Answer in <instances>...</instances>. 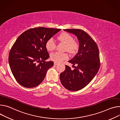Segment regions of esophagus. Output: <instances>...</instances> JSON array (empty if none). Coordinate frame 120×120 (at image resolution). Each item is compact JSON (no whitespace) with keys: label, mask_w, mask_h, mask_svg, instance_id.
<instances>
[{"label":"esophagus","mask_w":120,"mask_h":120,"mask_svg":"<svg viewBox=\"0 0 120 120\" xmlns=\"http://www.w3.org/2000/svg\"><path fill=\"white\" fill-rule=\"evenodd\" d=\"M57 64H58V63H54V66H56V65H57Z\"/></svg>","instance_id":"obj_1"}]
</instances>
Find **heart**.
<instances>
[{"label":"heart","instance_id":"obj_1","mask_svg":"<svg viewBox=\"0 0 120 120\" xmlns=\"http://www.w3.org/2000/svg\"><path fill=\"white\" fill-rule=\"evenodd\" d=\"M57 39L61 42L64 43L65 50L70 53H74L79 49V45L75 41H74L73 37L66 32L60 34L57 37ZM56 47V43L53 38L49 39L45 43L46 50L49 52H52ZM51 59L56 63H60L64 60H68V56L66 53L55 52L51 54Z\"/></svg>","mask_w":120,"mask_h":120}]
</instances>
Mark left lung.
Segmentation results:
<instances>
[{
	"mask_svg": "<svg viewBox=\"0 0 120 120\" xmlns=\"http://www.w3.org/2000/svg\"><path fill=\"white\" fill-rule=\"evenodd\" d=\"M75 35L79 41L78 52L68 62L77 64L73 70L68 66L60 75L62 85L70 91H78L88 85L94 78L100 67L99 50L93 39L80 29H64Z\"/></svg>",
	"mask_w": 120,
	"mask_h": 120,
	"instance_id": "8db88e82",
	"label": "left lung"
}]
</instances>
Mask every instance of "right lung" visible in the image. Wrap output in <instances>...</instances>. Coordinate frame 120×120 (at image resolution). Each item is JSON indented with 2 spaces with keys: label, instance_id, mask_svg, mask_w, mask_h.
Here are the masks:
<instances>
[{
  "label": "right lung",
  "instance_id": "obj_1",
  "mask_svg": "<svg viewBox=\"0 0 120 120\" xmlns=\"http://www.w3.org/2000/svg\"><path fill=\"white\" fill-rule=\"evenodd\" d=\"M60 29L37 27L24 31L10 49L8 63L17 81L28 88H34L44 79L48 69L53 66L45 47L47 41Z\"/></svg>",
  "mask_w": 120,
  "mask_h": 120
}]
</instances>
